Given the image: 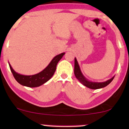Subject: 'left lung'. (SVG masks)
<instances>
[{
	"label": "left lung",
	"instance_id": "left-lung-1",
	"mask_svg": "<svg viewBox=\"0 0 129 129\" xmlns=\"http://www.w3.org/2000/svg\"><path fill=\"white\" fill-rule=\"evenodd\" d=\"M75 64V66H74V74H75V76L76 77V78L81 84L89 89H98L103 88V87H106L109 84H110L114 78L115 76H113L110 79L104 81V82H94V81H90V80H87L83 75L76 58H75V64Z\"/></svg>",
	"mask_w": 129,
	"mask_h": 129
}]
</instances>
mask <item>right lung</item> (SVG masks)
I'll list each match as a JSON object with an SVG mask.
<instances>
[{
  "label": "right lung",
  "mask_w": 129,
  "mask_h": 129,
  "mask_svg": "<svg viewBox=\"0 0 129 129\" xmlns=\"http://www.w3.org/2000/svg\"><path fill=\"white\" fill-rule=\"evenodd\" d=\"M64 54L65 53L63 52L56 55L43 71L32 75H25L17 73L13 69L10 63H8L14 77L19 84L29 87H36L42 85L51 79L56 70L57 63Z\"/></svg>",
  "instance_id": "add662e5"
}]
</instances>
